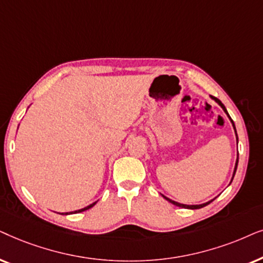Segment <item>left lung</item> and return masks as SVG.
<instances>
[{
  "label": "left lung",
  "instance_id": "left-lung-1",
  "mask_svg": "<svg viewBox=\"0 0 263 263\" xmlns=\"http://www.w3.org/2000/svg\"><path fill=\"white\" fill-rule=\"evenodd\" d=\"M211 99L212 100H214L216 103L219 104L220 107L222 108V110L225 111L226 113V115L227 117H229V119L231 120V124H232V126H233V129H234V134H236V139H237V145H238V136H237V129H236V126H234V122H233V120L232 119H231V117L229 115V113H227V109H226V107L223 106V104L221 103V101H220L219 99H216V97H214V96H211ZM237 166H238V156H237V160H236V164H234V170H233V176H232V179H231V183H232V180H233V177H234V174H236V171H237ZM230 183V184H231ZM162 197L164 198V199H167L168 202H171L172 203V204H174V205H177V207H180V208H185V209H199V208H203V207H205V205L207 204H209V203L211 202H213V199L212 201H208V202H205V203H202V204H191V205H189V204H183V203H178V202H176V201H173V199H170L168 197H166V196H163L162 195Z\"/></svg>",
  "mask_w": 263,
  "mask_h": 263
}]
</instances>
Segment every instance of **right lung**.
Returning <instances> with one entry per match:
<instances>
[{"label":"right lung","mask_w":263,"mask_h":263,"mask_svg":"<svg viewBox=\"0 0 263 263\" xmlns=\"http://www.w3.org/2000/svg\"><path fill=\"white\" fill-rule=\"evenodd\" d=\"M96 203H97V201H96V202H93V203H91V204L87 205V207H84V208H82V209H78V211H74V212H69V213H62V214H64V215H69V214H77V213H82V212H84V211H87V209L92 208L93 205L96 204Z\"/></svg>","instance_id":"obj_1"}]
</instances>
